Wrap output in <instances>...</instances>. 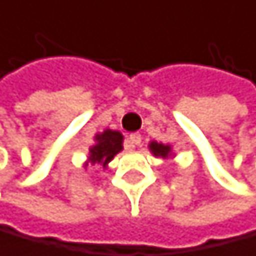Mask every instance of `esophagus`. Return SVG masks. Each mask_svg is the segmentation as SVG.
I'll list each match as a JSON object with an SVG mask.
<instances>
[{
	"label": "esophagus",
	"instance_id": "1",
	"mask_svg": "<svg viewBox=\"0 0 256 256\" xmlns=\"http://www.w3.org/2000/svg\"><path fill=\"white\" fill-rule=\"evenodd\" d=\"M129 142H130L132 147H138V145L142 144V136H140V134H130Z\"/></svg>",
	"mask_w": 256,
	"mask_h": 256
}]
</instances>
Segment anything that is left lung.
I'll return each instance as SVG.
<instances>
[{
  "label": "left lung",
  "instance_id": "8db88e82",
  "mask_svg": "<svg viewBox=\"0 0 256 256\" xmlns=\"http://www.w3.org/2000/svg\"><path fill=\"white\" fill-rule=\"evenodd\" d=\"M150 148L154 152V155H156V156H168V154H170V147H168V145H163V144L152 142Z\"/></svg>",
  "mask_w": 256,
  "mask_h": 256
}]
</instances>
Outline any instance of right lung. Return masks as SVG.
Masks as SVG:
<instances>
[{
    "label": "right lung",
    "instance_id": "right-lung-1",
    "mask_svg": "<svg viewBox=\"0 0 256 256\" xmlns=\"http://www.w3.org/2000/svg\"><path fill=\"white\" fill-rule=\"evenodd\" d=\"M122 150V136L118 130H104L96 136V145L90 150V162L108 165L114 158L116 154Z\"/></svg>",
    "mask_w": 256,
    "mask_h": 256
}]
</instances>
